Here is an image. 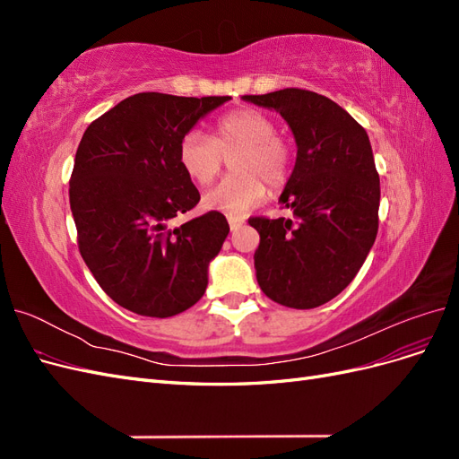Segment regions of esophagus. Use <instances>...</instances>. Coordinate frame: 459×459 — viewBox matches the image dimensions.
<instances>
[{"label": "esophagus", "instance_id": "esophagus-1", "mask_svg": "<svg viewBox=\"0 0 459 459\" xmlns=\"http://www.w3.org/2000/svg\"><path fill=\"white\" fill-rule=\"evenodd\" d=\"M228 221H230V228L231 230H238V228H241L245 224V218H241V216H228Z\"/></svg>", "mask_w": 459, "mask_h": 459}]
</instances>
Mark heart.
<instances>
[{
  "label": "heart",
  "instance_id": "b5f03b06",
  "mask_svg": "<svg viewBox=\"0 0 459 459\" xmlns=\"http://www.w3.org/2000/svg\"><path fill=\"white\" fill-rule=\"evenodd\" d=\"M275 122L255 108H235L221 115L208 140L199 130H189L178 143V162L193 184L211 186L231 159L235 174L204 195L208 211L239 216L258 206L268 195V186H283L293 170V149L275 134Z\"/></svg>",
  "mask_w": 459,
  "mask_h": 459
}]
</instances>
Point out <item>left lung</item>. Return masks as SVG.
Returning <instances> with one entry per match:
<instances>
[{
    "label": "left lung",
    "mask_w": 459,
    "mask_h": 459,
    "mask_svg": "<svg viewBox=\"0 0 459 459\" xmlns=\"http://www.w3.org/2000/svg\"><path fill=\"white\" fill-rule=\"evenodd\" d=\"M243 100L275 108L297 142L295 170L280 197L295 220L248 218L260 235L258 285L283 307H322L354 280L377 238L381 187L369 137L342 107L308 90Z\"/></svg>",
    "instance_id": "8db88e82"
}]
</instances>
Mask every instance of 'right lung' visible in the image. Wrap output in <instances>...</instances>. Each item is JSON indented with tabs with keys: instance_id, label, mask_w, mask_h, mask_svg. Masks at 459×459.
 Returning a JSON list of instances; mask_svg holds the SVG:
<instances>
[{
	"instance_id": "add662e5",
	"label": "right lung",
	"mask_w": 459,
	"mask_h": 459,
	"mask_svg": "<svg viewBox=\"0 0 459 459\" xmlns=\"http://www.w3.org/2000/svg\"><path fill=\"white\" fill-rule=\"evenodd\" d=\"M228 100L135 93L82 135L68 187L78 248L95 281L122 308L170 317L204 295L208 262L230 226L218 211L169 226L201 201L178 162V143Z\"/></svg>"
}]
</instances>
